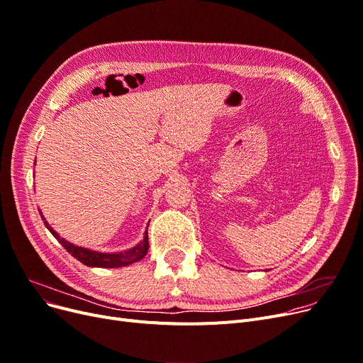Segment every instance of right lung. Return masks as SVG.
I'll return each instance as SVG.
<instances>
[{
  "mask_svg": "<svg viewBox=\"0 0 363 363\" xmlns=\"http://www.w3.org/2000/svg\"><path fill=\"white\" fill-rule=\"evenodd\" d=\"M41 218L44 220V225L49 228V231L59 240V243L64 246L74 258H77L78 261L83 262L84 265H89V267H102V269H117V267L129 265V264H133V262H136L139 259H143L147 255V252H148V230L145 231L144 240L140 242L139 245H136L135 247H132L129 250H124V252H117V254H102V252L89 250L86 247L75 246V245L67 242L65 239H62L60 235L49 225V223H47L43 215H41Z\"/></svg>",
  "mask_w": 363,
  "mask_h": 363,
  "instance_id": "obj_1",
  "label": "right lung"
}]
</instances>
